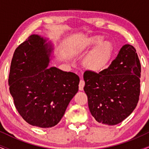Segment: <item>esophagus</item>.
I'll return each mask as SVG.
<instances>
[{
    "mask_svg": "<svg viewBox=\"0 0 149 149\" xmlns=\"http://www.w3.org/2000/svg\"><path fill=\"white\" fill-rule=\"evenodd\" d=\"M84 85H85V81L83 80V79H81L80 81V82H79V89L80 91H83V87H84Z\"/></svg>",
    "mask_w": 149,
    "mask_h": 149,
    "instance_id": "1",
    "label": "esophagus"
}]
</instances>
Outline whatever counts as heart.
I'll use <instances>...</instances> for the list:
<instances>
[{"instance_id":"1","label":"heart","mask_w":149,"mask_h":149,"mask_svg":"<svg viewBox=\"0 0 149 149\" xmlns=\"http://www.w3.org/2000/svg\"><path fill=\"white\" fill-rule=\"evenodd\" d=\"M103 40L102 36L94 35L87 38L81 45L83 49L96 45L83 60V66L87 70L93 72L101 70L109 61L113 46L111 42Z\"/></svg>"}]
</instances>
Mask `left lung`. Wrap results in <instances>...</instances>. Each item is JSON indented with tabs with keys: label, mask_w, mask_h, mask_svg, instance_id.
I'll return each mask as SVG.
<instances>
[{
	"label": "left lung",
	"mask_w": 149,
	"mask_h": 149,
	"mask_svg": "<svg viewBox=\"0 0 149 149\" xmlns=\"http://www.w3.org/2000/svg\"><path fill=\"white\" fill-rule=\"evenodd\" d=\"M141 66L135 48L126 44L109 66L85 71L84 91L91 115L99 123L115 125L135 109L140 95Z\"/></svg>",
	"instance_id": "obj_1"
}]
</instances>
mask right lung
<instances>
[{"label": "right lung", "mask_w": 149, "mask_h": 149, "mask_svg": "<svg viewBox=\"0 0 149 149\" xmlns=\"http://www.w3.org/2000/svg\"><path fill=\"white\" fill-rule=\"evenodd\" d=\"M49 39L32 34L16 48L9 76L10 93L16 109L28 123L54 127L64 116L78 92V75L49 67L54 45Z\"/></svg>", "instance_id": "obj_1"}]
</instances>
